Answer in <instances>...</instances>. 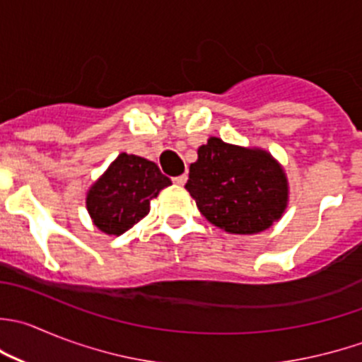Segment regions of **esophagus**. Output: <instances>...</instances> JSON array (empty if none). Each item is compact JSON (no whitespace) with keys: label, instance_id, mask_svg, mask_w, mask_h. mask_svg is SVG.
<instances>
[{"label":"esophagus","instance_id":"obj_1","mask_svg":"<svg viewBox=\"0 0 362 362\" xmlns=\"http://www.w3.org/2000/svg\"><path fill=\"white\" fill-rule=\"evenodd\" d=\"M185 182H187V175H180V177L173 178V184H177V185H184Z\"/></svg>","mask_w":362,"mask_h":362}]
</instances>
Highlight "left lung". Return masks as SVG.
I'll use <instances>...</instances> for the list:
<instances>
[{
  "label": "left lung",
  "instance_id": "8db88e82",
  "mask_svg": "<svg viewBox=\"0 0 362 362\" xmlns=\"http://www.w3.org/2000/svg\"><path fill=\"white\" fill-rule=\"evenodd\" d=\"M185 189L210 223L240 235L267 230L281 217L288 199L285 173L269 153L219 138L199 146Z\"/></svg>",
  "mask_w": 362,
  "mask_h": 362
}]
</instances>
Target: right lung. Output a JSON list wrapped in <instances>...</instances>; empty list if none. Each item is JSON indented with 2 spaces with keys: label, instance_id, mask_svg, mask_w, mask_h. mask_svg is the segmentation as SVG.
Returning <instances> with one entry per match:
<instances>
[{
  "label": "right lung",
  "instance_id": "add662e5",
  "mask_svg": "<svg viewBox=\"0 0 362 362\" xmlns=\"http://www.w3.org/2000/svg\"><path fill=\"white\" fill-rule=\"evenodd\" d=\"M168 185L171 180L156 163L120 153L88 192V212L104 233L122 235L150 212V199Z\"/></svg>",
  "mask_w": 362,
  "mask_h": 362
}]
</instances>
